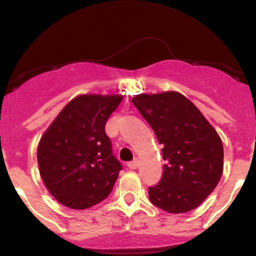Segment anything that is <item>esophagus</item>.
I'll list each match as a JSON object with an SVG mask.
<instances>
[{
    "label": "esophagus",
    "instance_id": "1",
    "mask_svg": "<svg viewBox=\"0 0 256 256\" xmlns=\"http://www.w3.org/2000/svg\"><path fill=\"white\" fill-rule=\"evenodd\" d=\"M138 166H139V162H138V159H134V160L128 162V166L130 169H136L138 168Z\"/></svg>",
    "mask_w": 256,
    "mask_h": 256
}]
</instances>
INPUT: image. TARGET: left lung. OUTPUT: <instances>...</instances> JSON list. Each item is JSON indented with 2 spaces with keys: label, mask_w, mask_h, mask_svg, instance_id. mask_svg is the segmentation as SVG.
Listing matches in <instances>:
<instances>
[{
  "label": "left lung",
  "mask_w": 256,
  "mask_h": 256,
  "mask_svg": "<svg viewBox=\"0 0 256 256\" xmlns=\"http://www.w3.org/2000/svg\"><path fill=\"white\" fill-rule=\"evenodd\" d=\"M132 104L163 145V176L149 187L154 206L184 214L200 206L216 188L224 169L218 134L200 110L178 92L139 94Z\"/></svg>",
  "instance_id": "left-lung-1"
}]
</instances>
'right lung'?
Segmentation results:
<instances>
[{
	"label": "right lung",
	"instance_id": "obj_1",
	"mask_svg": "<svg viewBox=\"0 0 256 256\" xmlns=\"http://www.w3.org/2000/svg\"><path fill=\"white\" fill-rule=\"evenodd\" d=\"M121 101L118 94L78 96L42 135L38 148L40 176L64 206L84 210L111 193L122 166L104 126Z\"/></svg>",
	"mask_w": 256,
	"mask_h": 256
}]
</instances>
